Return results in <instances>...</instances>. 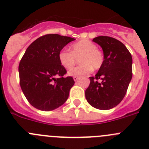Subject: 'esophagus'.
<instances>
[{"mask_svg": "<svg viewBox=\"0 0 149 149\" xmlns=\"http://www.w3.org/2000/svg\"><path fill=\"white\" fill-rule=\"evenodd\" d=\"M79 79V77L78 76H73V80H74L75 81H76Z\"/></svg>", "mask_w": 149, "mask_h": 149, "instance_id": "34e87169", "label": "esophagus"}]
</instances>
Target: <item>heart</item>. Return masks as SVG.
<instances>
[{"label": "heart", "mask_w": 149, "mask_h": 149, "mask_svg": "<svg viewBox=\"0 0 149 149\" xmlns=\"http://www.w3.org/2000/svg\"><path fill=\"white\" fill-rule=\"evenodd\" d=\"M70 52L65 49L58 54V59L64 68L69 70L75 64L77 59L79 58L81 65L73 68L68 72L72 76H81L88 75L93 71L99 70L104 62V54L95 43L89 40H81L73 43L70 46Z\"/></svg>", "instance_id": "b5f03b06"}]
</instances>
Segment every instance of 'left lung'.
I'll list each match as a JSON object with an SVG mask.
<instances>
[{
    "instance_id": "obj_1",
    "label": "left lung",
    "mask_w": 149,
    "mask_h": 149,
    "mask_svg": "<svg viewBox=\"0 0 149 149\" xmlns=\"http://www.w3.org/2000/svg\"><path fill=\"white\" fill-rule=\"evenodd\" d=\"M93 41L102 48L104 62L95 76L90 77L85 97L92 107L107 110L120 104L126 95L132 77V58L126 47L116 39L99 36Z\"/></svg>"
}]
</instances>
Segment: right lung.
Returning a JSON list of instances; mask_svg holds the SVG:
<instances>
[{"instance_id": "right-lung-1", "label": "right lung", "mask_w": 149, "mask_h": 149, "mask_svg": "<svg viewBox=\"0 0 149 149\" xmlns=\"http://www.w3.org/2000/svg\"><path fill=\"white\" fill-rule=\"evenodd\" d=\"M74 38L56 34H45L33 42L19 64L20 84L31 105L42 111L62 106L75 81L65 76V68L58 59L59 51Z\"/></svg>"}]
</instances>
